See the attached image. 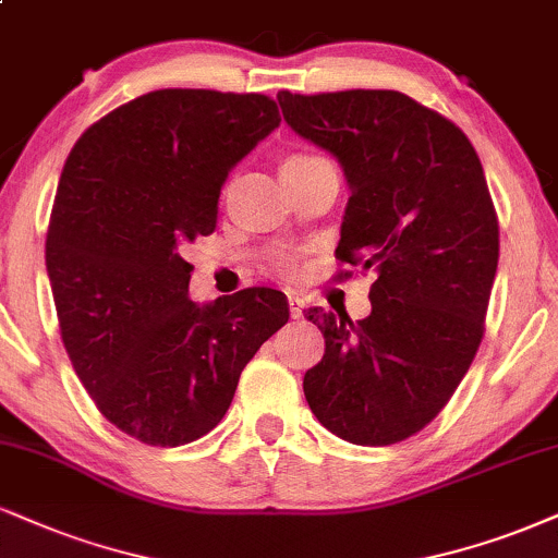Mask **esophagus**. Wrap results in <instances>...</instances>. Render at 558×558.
I'll return each instance as SVG.
<instances>
[{"instance_id": "34e87169", "label": "esophagus", "mask_w": 558, "mask_h": 558, "mask_svg": "<svg viewBox=\"0 0 558 558\" xmlns=\"http://www.w3.org/2000/svg\"><path fill=\"white\" fill-rule=\"evenodd\" d=\"M302 311H305V300L298 298V294H290V313H292V318L294 320L302 318Z\"/></svg>"}]
</instances>
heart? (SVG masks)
<instances>
[{
	"mask_svg": "<svg viewBox=\"0 0 558 558\" xmlns=\"http://www.w3.org/2000/svg\"><path fill=\"white\" fill-rule=\"evenodd\" d=\"M292 157H305V155H292ZM287 160H290V157H287Z\"/></svg>",
	"mask_w": 558,
	"mask_h": 558,
	"instance_id": "1",
	"label": "heart"
}]
</instances>
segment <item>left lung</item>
<instances>
[{
	"instance_id": "obj_1",
	"label": "left lung",
	"mask_w": 558,
	"mask_h": 558,
	"mask_svg": "<svg viewBox=\"0 0 558 558\" xmlns=\"http://www.w3.org/2000/svg\"><path fill=\"white\" fill-rule=\"evenodd\" d=\"M277 98L347 175L336 258L375 274L367 318L307 311L326 354L305 373V398L347 442H403L445 409L484 339L499 260L484 168L456 123L396 89Z\"/></svg>"
}]
</instances>
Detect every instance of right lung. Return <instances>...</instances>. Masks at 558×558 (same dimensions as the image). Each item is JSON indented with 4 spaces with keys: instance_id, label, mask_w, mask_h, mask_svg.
I'll list each match as a JSON object with an SVG mask.
<instances>
[{
    "instance_id": "add662e5",
    "label": "right lung",
    "mask_w": 558,
    "mask_h": 558,
    "mask_svg": "<svg viewBox=\"0 0 558 558\" xmlns=\"http://www.w3.org/2000/svg\"><path fill=\"white\" fill-rule=\"evenodd\" d=\"M279 121L268 95L155 89L95 121L66 157L46 235L61 341L100 414L144 445L215 429L245 364L290 320L268 287L198 307L183 258L215 232L230 170Z\"/></svg>"
}]
</instances>
